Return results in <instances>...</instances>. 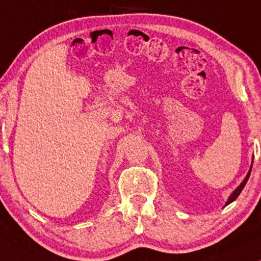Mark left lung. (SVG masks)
Listing matches in <instances>:
<instances>
[{"instance_id": "obj_1", "label": "left lung", "mask_w": 261, "mask_h": 261, "mask_svg": "<svg viewBox=\"0 0 261 261\" xmlns=\"http://www.w3.org/2000/svg\"><path fill=\"white\" fill-rule=\"evenodd\" d=\"M251 171H252V167H251V169H249L248 173H247V176H246V178H245V179H244V181H242V183L240 184V187H238L237 189H235V191L233 192V194L230 195V197L228 198V201H227V203H226V205H228V204H229V203H231V202L235 201V199L238 198V196L240 195V192L242 191V189L245 188L246 183H247V180H248V178H249V174H251Z\"/></svg>"}]
</instances>
